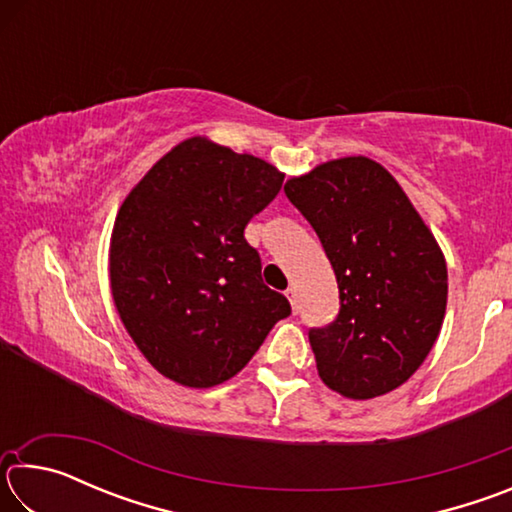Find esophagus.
<instances>
[{"label":"esophagus","instance_id":"obj_1","mask_svg":"<svg viewBox=\"0 0 512 512\" xmlns=\"http://www.w3.org/2000/svg\"><path fill=\"white\" fill-rule=\"evenodd\" d=\"M284 296L289 298V302H291V309H293V314H298V296H296V289H287L284 291Z\"/></svg>","mask_w":512,"mask_h":512}]
</instances>
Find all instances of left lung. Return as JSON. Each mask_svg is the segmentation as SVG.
I'll use <instances>...</instances> for the list:
<instances>
[{"label": "left lung", "instance_id": "left-lung-1", "mask_svg": "<svg viewBox=\"0 0 512 512\" xmlns=\"http://www.w3.org/2000/svg\"><path fill=\"white\" fill-rule=\"evenodd\" d=\"M339 282L332 325L311 329L318 377L348 400L402 386L443 327L447 264L391 171L366 155L318 164L284 185Z\"/></svg>", "mask_w": 512, "mask_h": 512}]
</instances>
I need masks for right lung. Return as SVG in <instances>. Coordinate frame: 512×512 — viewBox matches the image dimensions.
<instances>
[{
	"instance_id": "1",
	"label": "right lung",
	"mask_w": 512,
	"mask_h": 512,
	"mask_svg": "<svg viewBox=\"0 0 512 512\" xmlns=\"http://www.w3.org/2000/svg\"><path fill=\"white\" fill-rule=\"evenodd\" d=\"M282 180L266 160L196 135L124 198L110 237L112 302L160 375L187 388L219 386L291 314L244 239Z\"/></svg>"
}]
</instances>
